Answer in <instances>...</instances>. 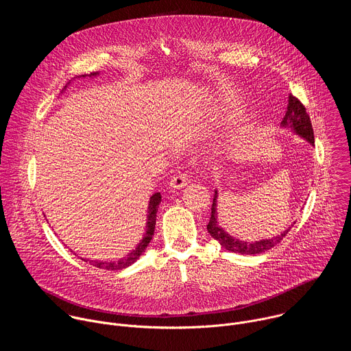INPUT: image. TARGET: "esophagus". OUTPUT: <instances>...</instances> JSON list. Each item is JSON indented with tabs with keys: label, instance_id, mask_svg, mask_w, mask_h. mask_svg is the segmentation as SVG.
Wrapping results in <instances>:
<instances>
[{
	"label": "esophagus",
	"instance_id": "esophagus-1",
	"mask_svg": "<svg viewBox=\"0 0 351 351\" xmlns=\"http://www.w3.org/2000/svg\"><path fill=\"white\" fill-rule=\"evenodd\" d=\"M187 180H189L187 175L179 172V173H176V175L172 176V179H171V182H169V186H171V189L178 190V189L184 187V186L187 184Z\"/></svg>",
	"mask_w": 351,
	"mask_h": 351
}]
</instances>
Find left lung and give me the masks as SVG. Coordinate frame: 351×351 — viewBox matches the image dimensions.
Listing matches in <instances>:
<instances>
[{"label": "left lung", "instance_id": "obj_1", "mask_svg": "<svg viewBox=\"0 0 351 351\" xmlns=\"http://www.w3.org/2000/svg\"><path fill=\"white\" fill-rule=\"evenodd\" d=\"M289 104H287V110L286 114L280 122L282 128H291V130L302 136L303 138H306L308 143L314 144V130H313V125L310 121V117L306 111V107L302 104L298 98H295L293 94L289 95ZM217 197H218V191L215 190L214 194V199H213V207H211V218L210 222L207 225V230L208 233L219 241V244L222 247H225L226 250L232 253H239V254H261L265 253L267 250L272 248L274 245H276L278 243H280V240L287 234V232L290 230L286 229L283 230V233H280L276 237L272 239H265V240H260V241H244V240H239L234 239L233 236H230L229 233H226L219 225H218V214H217Z\"/></svg>", "mask_w": 351, "mask_h": 351}]
</instances>
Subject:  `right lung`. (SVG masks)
Instances as JSON below:
<instances>
[{"label":"right lung","mask_w":351,"mask_h":351,"mask_svg":"<svg viewBox=\"0 0 351 351\" xmlns=\"http://www.w3.org/2000/svg\"><path fill=\"white\" fill-rule=\"evenodd\" d=\"M83 77H86V75H82ZM90 76H97V73H91ZM66 87V86H65ZM161 203V194L160 193H154L152 197H149V203H148V215H147V230L144 237L141 239V241L137 244V247L130 252L126 257L118 260V261H93V260H84L82 258L84 263H88L93 267L101 268V269H107V271H119L123 268H128L129 265H132L133 263H136L138 260V257L144 253V250L147 248L148 243L152 241L153 234H154V229H156V218H157V211H158V206Z\"/></svg>","instance_id":"obj_1"}]
</instances>
